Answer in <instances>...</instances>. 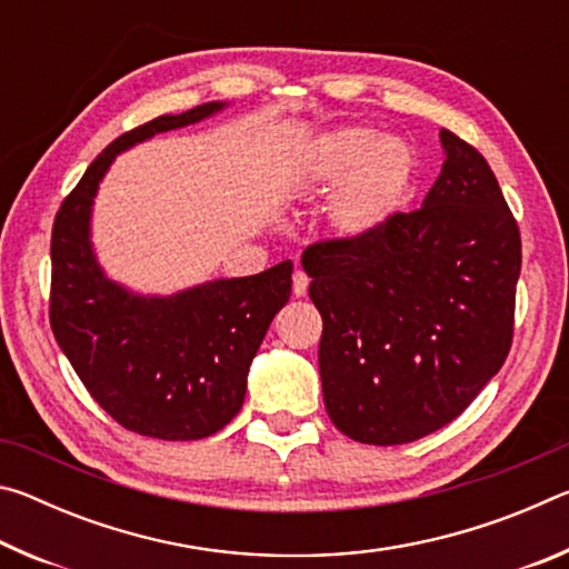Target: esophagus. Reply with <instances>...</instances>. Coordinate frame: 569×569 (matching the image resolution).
Here are the masks:
<instances>
[{"mask_svg":"<svg viewBox=\"0 0 569 569\" xmlns=\"http://www.w3.org/2000/svg\"><path fill=\"white\" fill-rule=\"evenodd\" d=\"M306 291H308V276L303 271H296L293 273V293L301 298V296H306Z\"/></svg>","mask_w":569,"mask_h":569,"instance_id":"obj_1","label":"esophagus"}]
</instances>
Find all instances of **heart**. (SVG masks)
<instances>
[{"label": "heart", "mask_w": 569, "mask_h": 569, "mask_svg": "<svg viewBox=\"0 0 569 569\" xmlns=\"http://www.w3.org/2000/svg\"><path fill=\"white\" fill-rule=\"evenodd\" d=\"M411 182V156L403 142L371 128H336L308 142L293 168L296 196L331 198L326 208L331 230L343 240H361L387 226Z\"/></svg>", "instance_id": "obj_1"}]
</instances>
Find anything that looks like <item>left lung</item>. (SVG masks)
<instances>
[{"label":"left lung","mask_w":569,"mask_h":569,"mask_svg":"<svg viewBox=\"0 0 569 569\" xmlns=\"http://www.w3.org/2000/svg\"><path fill=\"white\" fill-rule=\"evenodd\" d=\"M439 138L447 160L421 208L301 258L323 319L326 411L361 445H407L447 427L512 346L517 220L481 152L449 130Z\"/></svg>","instance_id":"left-lung-1"}]
</instances>
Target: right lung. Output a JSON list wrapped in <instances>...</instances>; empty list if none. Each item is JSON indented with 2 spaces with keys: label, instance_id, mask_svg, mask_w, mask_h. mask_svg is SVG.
Instances as JSON below:
<instances>
[{
  "label": "right lung",
  "instance_id": "obj_1",
  "mask_svg": "<svg viewBox=\"0 0 569 569\" xmlns=\"http://www.w3.org/2000/svg\"><path fill=\"white\" fill-rule=\"evenodd\" d=\"M223 108L206 102L120 134L54 216L52 333L92 399L142 437L192 441L223 429L243 407L250 361L291 296V261L162 298L110 281L92 253V200L114 156Z\"/></svg>",
  "mask_w": 569,
  "mask_h": 569
}]
</instances>
